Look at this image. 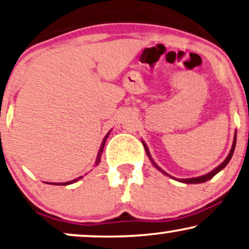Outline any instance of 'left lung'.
<instances>
[{
	"mask_svg": "<svg viewBox=\"0 0 249 249\" xmlns=\"http://www.w3.org/2000/svg\"><path fill=\"white\" fill-rule=\"evenodd\" d=\"M142 143H143V145H144V147H145V151H146V154H147L148 159H150V161H151V162H152L153 166L156 167L157 169L159 170V172H161V173H162V174H164V175H167V176L172 177L173 179H176V180H178V182H182V183H185V184H198V183H205V182H207V180H209V179H211V178H213V177H214V176L216 175V174L221 172L222 169H224V168L227 167V164H228L229 162H230L231 158H232V156H233V152H234V148H235V143H237V131L234 132L233 143H232V146H231V150H230V152H229L228 157L225 158V160L223 161V162H222L221 164H219V166L216 167L214 170H212L211 173L206 174V175L199 176V177H192V178H175V177H173V176L168 175V174H167L166 172H164V170L161 169V168H160L159 166H158V164H157L156 162H154V160L152 159V157H151V153H150V151H148V147H147V145L145 144V142H144V141H142Z\"/></svg>",
	"mask_w": 249,
	"mask_h": 249,
	"instance_id": "obj_1",
	"label": "left lung"
}]
</instances>
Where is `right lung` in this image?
<instances>
[{"mask_svg": "<svg viewBox=\"0 0 249 249\" xmlns=\"http://www.w3.org/2000/svg\"><path fill=\"white\" fill-rule=\"evenodd\" d=\"M111 131H112V129H111V130H109V131L107 132V134L105 135L104 140H103V142H102V144H101V147H99V150H98V153H97L96 161H95L96 166H98L99 162H101V158H102L103 150H104V146H105L106 140H107V138H108L109 134H111ZM81 178H82V176H80V177H77V178H75V179H73V180H70V182H65V183H47V184H53V185H70V184H73V183H75V182H77V180H80V179H81Z\"/></svg>", "mask_w": 249, "mask_h": 249, "instance_id": "right-lung-1", "label": "right lung"}]
</instances>
